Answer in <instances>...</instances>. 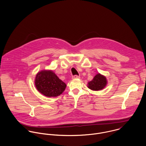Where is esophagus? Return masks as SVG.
Returning <instances> with one entry per match:
<instances>
[{"label":"esophagus","mask_w":146,"mask_h":146,"mask_svg":"<svg viewBox=\"0 0 146 146\" xmlns=\"http://www.w3.org/2000/svg\"><path fill=\"white\" fill-rule=\"evenodd\" d=\"M72 79H79L80 78V76H78V75H75L74 76H72Z\"/></svg>","instance_id":"obj_1"}]
</instances>
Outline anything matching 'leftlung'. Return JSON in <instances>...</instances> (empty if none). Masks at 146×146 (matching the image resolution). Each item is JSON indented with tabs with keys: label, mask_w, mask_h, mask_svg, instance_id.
Wrapping results in <instances>:
<instances>
[{
	"label": "left lung",
	"mask_w": 146,
	"mask_h": 146,
	"mask_svg": "<svg viewBox=\"0 0 146 146\" xmlns=\"http://www.w3.org/2000/svg\"><path fill=\"white\" fill-rule=\"evenodd\" d=\"M107 84V80L104 75L98 73L95 75L93 80L88 83V88L94 91L104 89Z\"/></svg>",
	"instance_id": "obj_1"
}]
</instances>
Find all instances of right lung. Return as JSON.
<instances>
[{"label": "right lung", "instance_id": "obj_1", "mask_svg": "<svg viewBox=\"0 0 146 146\" xmlns=\"http://www.w3.org/2000/svg\"><path fill=\"white\" fill-rule=\"evenodd\" d=\"M34 83L36 89L48 97H56L61 95L66 87V84L50 70L38 72Z\"/></svg>", "mask_w": 146, "mask_h": 146}]
</instances>
